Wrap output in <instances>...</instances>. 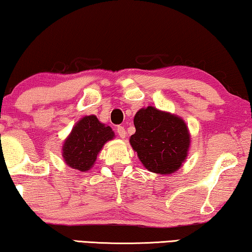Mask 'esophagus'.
<instances>
[{
	"mask_svg": "<svg viewBox=\"0 0 252 252\" xmlns=\"http://www.w3.org/2000/svg\"><path fill=\"white\" fill-rule=\"evenodd\" d=\"M116 131H118V134L120 136V138H126V131L123 126H118L116 127Z\"/></svg>",
	"mask_w": 252,
	"mask_h": 252,
	"instance_id": "obj_1",
	"label": "esophagus"
}]
</instances>
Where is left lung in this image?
I'll list each match as a JSON object with an SVG mask.
<instances>
[{
	"label": "left lung",
	"mask_w": 252,
	"mask_h": 252,
	"mask_svg": "<svg viewBox=\"0 0 252 252\" xmlns=\"http://www.w3.org/2000/svg\"><path fill=\"white\" fill-rule=\"evenodd\" d=\"M133 123L136 132L130 137V144L148 171L172 174L182 166L190 133L180 116L148 106L137 112Z\"/></svg>",
	"instance_id": "1"
}]
</instances>
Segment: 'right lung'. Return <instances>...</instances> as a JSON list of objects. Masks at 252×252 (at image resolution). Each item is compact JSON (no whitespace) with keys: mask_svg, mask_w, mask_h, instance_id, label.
<instances>
[{"mask_svg":"<svg viewBox=\"0 0 252 252\" xmlns=\"http://www.w3.org/2000/svg\"><path fill=\"white\" fill-rule=\"evenodd\" d=\"M113 138L111 126L100 123L95 115L85 116L76 123L63 144L62 156L65 164L73 170L89 171L105 142Z\"/></svg>","mask_w":252,"mask_h":252,"instance_id":"add662e5","label":"right lung"}]
</instances>
